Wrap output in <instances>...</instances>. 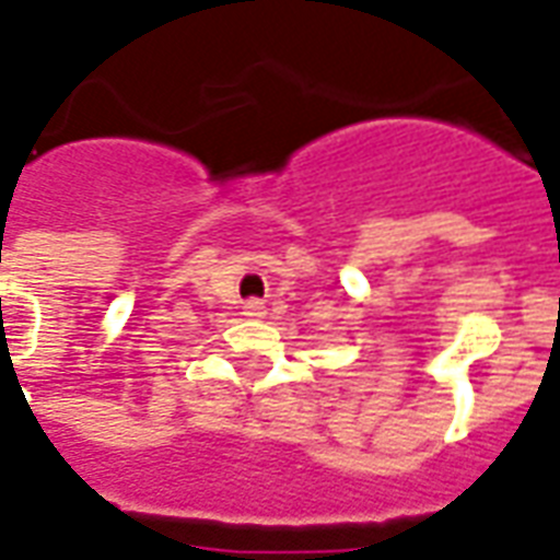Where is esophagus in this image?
I'll return each instance as SVG.
<instances>
[{
    "instance_id": "obj_1",
    "label": "esophagus",
    "mask_w": 560,
    "mask_h": 560,
    "mask_svg": "<svg viewBox=\"0 0 560 560\" xmlns=\"http://www.w3.org/2000/svg\"><path fill=\"white\" fill-rule=\"evenodd\" d=\"M246 314H248V317H260V314H264V302H260V300L248 302Z\"/></svg>"
}]
</instances>
